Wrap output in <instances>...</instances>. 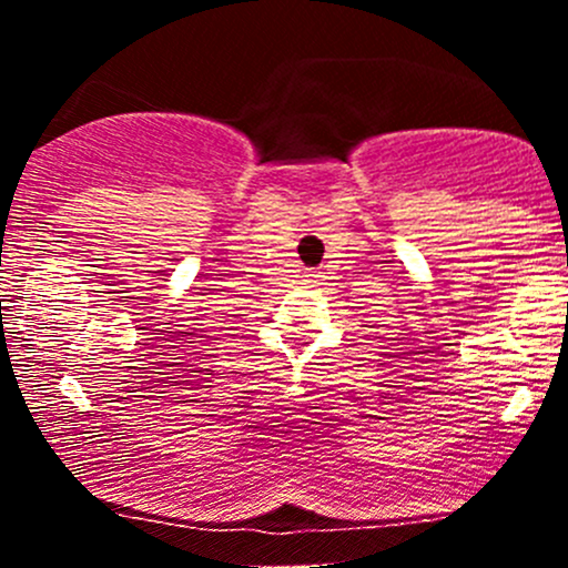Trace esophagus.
<instances>
[{
  "mask_svg": "<svg viewBox=\"0 0 568 568\" xmlns=\"http://www.w3.org/2000/svg\"><path fill=\"white\" fill-rule=\"evenodd\" d=\"M304 277H306V283H315L317 275H304Z\"/></svg>",
  "mask_w": 568,
  "mask_h": 568,
  "instance_id": "1",
  "label": "esophagus"
}]
</instances>
